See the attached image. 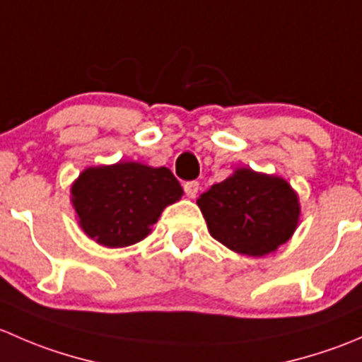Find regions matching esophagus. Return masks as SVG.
Here are the masks:
<instances>
[{
  "label": "esophagus",
  "mask_w": 362,
  "mask_h": 362,
  "mask_svg": "<svg viewBox=\"0 0 362 362\" xmlns=\"http://www.w3.org/2000/svg\"><path fill=\"white\" fill-rule=\"evenodd\" d=\"M184 191H185V194H187L191 199L196 198V196H198V191H199V182H196V180L185 182Z\"/></svg>",
  "instance_id": "1"
}]
</instances>
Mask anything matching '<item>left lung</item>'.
I'll list each match as a JSON object with an SVG mask.
<instances>
[{"mask_svg":"<svg viewBox=\"0 0 362 362\" xmlns=\"http://www.w3.org/2000/svg\"><path fill=\"white\" fill-rule=\"evenodd\" d=\"M198 206L208 231L228 249L252 257L275 252L296 231L299 202L284 178L240 168L203 192Z\"/></svg>","mask_w":362,"mask_h":362,"instance_id":"obj_1","label":"left lung"}]
</instances>
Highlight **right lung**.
Segmentation results:
<instances>
[{
  "instance_id": "1",
  "label": "right lung",
  "mask_w": 362,
  "mask_h": 362,
  "mask_svg": "<svg viewBox=\"0 0 362 362\" xmlns=\"http://www.w3.org/2000/svg\"><path fill=\"white\" fill-rule=\"evenodd\" d=\"M182 194L180 184L168 168L141 163L87 168L71 185L80 228L110 249L141 242L164 208Z\"/></svg>"
}]
</instances>
